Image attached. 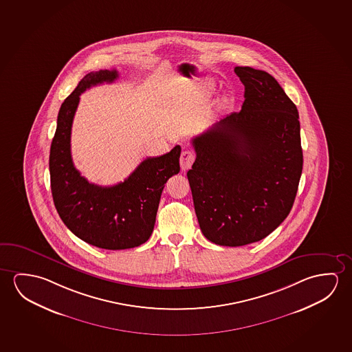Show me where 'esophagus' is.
<instances>
[{
    "mask_svg": "<svg viewBox=\"0 0 352 352\" xmlns=\"http://www.w3.org/2000/svg\"><path fill=\"white\" fill-rule=\"evenodd\" d=\"M194 161H195L194 152L189 151V150H184V151L182 152V155H180V167H182V170L189 169L192 166Z\"/></svg>",
    "mask_w": 352,
    "mask_h": 352,
    "instance_id": "34e87169",
    "label": "esophagus"
}]
</instances>
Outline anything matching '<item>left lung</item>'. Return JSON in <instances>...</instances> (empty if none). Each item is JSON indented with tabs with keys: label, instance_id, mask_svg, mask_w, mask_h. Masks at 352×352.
<instances>
[{
	"label": "left lung",
	"instance_id": "obj_1",
	"mask_svg": "<svg viewBox=\"0 0 352 352\" xmlns=\"http://www.w3.org/2000/svg\"><path fill=\"white\" fill-rule=\"evenodd\" d=\"M245 87L240 112L191 142L188 172L201 232L221 246L256 243L292 211L302 173L295 103L267 72L235 67Z\"/></svg>",
	"mask_w": 352,
	"mask_h": 352
}]
</instances>
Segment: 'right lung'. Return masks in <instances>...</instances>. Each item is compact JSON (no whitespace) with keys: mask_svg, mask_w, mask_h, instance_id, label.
Segmentation results:
<instances>
[{"mask_svg":"<svg viewBox=\"0 0 352 352\" xmlns=\"http://www.w3.org/2000/svg\"><path fill=\"white\" fill-rule=\"evenodd\" d=\"M118 72H91L60 106L50 150L51 191L56 210L67 228L82 241L100 249L140 246L151 236L164 184L180 170L179 145L158 157H148L123 183L100 186L89 183L74 167L71 133L80 95L87 89L112 82Z\"/></svg>","mask_w":352,"mask_h":352,"instance_id":"obj_1","label":"right lung"}]
</instances>
